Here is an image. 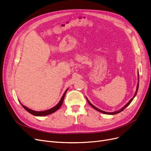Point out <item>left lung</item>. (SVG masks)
<instances>
[{
	"instance_id": "left-lung-1",
	"label": "left lung",
	"mask_w": 151,
	"mask_h": 151,
	"mask_svg": "<svg viewBox=\"0 0 151 151\" xmlns=\"http://www.w3.org/2000/svg\"><path fill=\"white\" fill-rule=\"evenodd\" d=\"M138 88H139V82H138V83H137V89H136V93H135V94H134V96H133V98L130 100V101H129V102H128L125 106H124L123 107V108H122L121 109H120V110H119V111H115V112H113V113H109V112H105V111H102V110H100L99 109H98V108H97L96 107H95V106H93L90 101H88V99L86 98V99H87V101L88 102V103L89 104H90L91 106L94 108V109H95L96 110H97V111H99V112H101V113H104V114H118V113H119L120 112H121V111H123L127 106H129V104H130V103L132 102V100H133V99H134V98L135 97V96L136 95V93H137V90H138Z\"/></svg>"
}]
</instances>
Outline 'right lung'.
Segmentation results:
<instances>
[{
  "instance_id": "right-lung-1",
  "label": "right lung",
  "mask_w": 151,
  "mask_h": 151,
  "mask_svg": "<svg viewBox=\"0 0 151 151\" xmlns=\"http://www.w3.org/2000/svg\"><path fill=\"white\" fill-rule=\"evenodd\" d=\"M67 90H68V89H67V90L65 91V92L64 93L63 95L62 98H61V99H60V102H59L57 105H56L55 107H53V108H51V109H48V110H47V111H33V110H32V109H29V108H27L26 106H24L23 104H21V103H20V104H21V105L22 106H23V108H24L27 111H28V112L30 113V114H33V115L37 116H47V115H48V114H52V113H54L55 111L58 110V109L61 107V106L62 105V104H63V100H64V98H65V94H66Z\"/></svg>"
}]
</instances>
